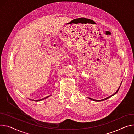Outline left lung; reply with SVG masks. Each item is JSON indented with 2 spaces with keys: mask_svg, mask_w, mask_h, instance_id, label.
I'll return each instance as SVG.
<instances>
[{
  "mask_svg": "<svg viewBox=\"0 0 134 134\" xmlns=\"http://www.w3.org/2000/svg\"><path fill=\"white\" fill-rule=\"evenodd\" d=\"M121 83H122V82H121ZM121 85H120V87H119V88H118V91L116 92L114 94H113L112 95H111V96H109V97H107V98H105V99H102V100H94V99H92V98H90V97H88V99H90V100H93V101H104V100H107V99H109V97H110L111 96H113V95H115L118 92V91L119 90V89H120V86H121Z\"/></svg>",
  "mask_w": 134,
  "mask_h": 134,
  "instance_id": "left-lung-1",
  "label": "left lung"
}]
</instances>
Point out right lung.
I'll return each instance as SVG.
<instances>
[{
    "mask_svg": "<svg viewBox=\"0 0 134 134\" xmlns=\"http://www.w3.org/2000/svg\"><path fill=\"white\" fill-rule=\"evenodd\" d=\"M49 96H47V97H44V99H41V100H33V101H41V100H44V99H46V98H47L48 97H49Z\"/></svg>",
    "mask_w": 134,
    "mask_h": 134,
    "instance_id": "add662e5",
    "label": "right lung"
}]
</instances>
